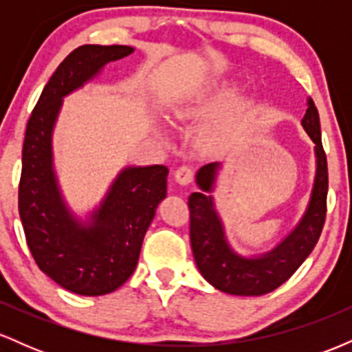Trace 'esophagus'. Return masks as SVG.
<instances>
[{"label": "esophagus", "mask_w": 352, "mask_h": 352, "mask_svg": "<svg viewBox=\"0 0 352 352\" xmlns=\"http://www.w3.org/2000/svg\"><path fill=\"white\" fill-rule=\"evenodd\" d=\"M193 179H195V168L190 167V165H182L175 170V180L180 185H187L193 182Z\"/></svg>", "instance_id": "esophagus-1"}]
</instances>
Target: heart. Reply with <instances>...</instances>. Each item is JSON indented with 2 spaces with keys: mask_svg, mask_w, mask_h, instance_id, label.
I'll return each instance as SVG.
<instances>
[{
  "mask_svg": "<svg viewBox=\"0 0 352 352\" xmlns=\"http://www.w3.org/2000/svg\"><path fill=\"white\" fill-rule=\"evenodd\" d=\"M220 139H221L220 135H215V137H212V139H210V142H212V144H217L218 140H220Z\"/></svg>",
  "mask_w": 352,
  "mask_h": 352,
  "instance_id": "heart-1",
  "label": "heart"
}]
</instances>
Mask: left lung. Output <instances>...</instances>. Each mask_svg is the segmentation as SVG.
I'll use <instances>...</instances> for the list:
<instances>
[{
    "label": "left lung",
    "instance_id": "left-lung-1",
    "mask_svg": "<svg viewBox=\"0 0 352 352\" xmlns=\"http://www.w3.org/2000/svg\"><path fill=\"white\" fill-rule=\"evenodd\" d=\"M302 127L316 144V180L308 212L292 235L281 241L273 252L261 258L238 256L225 240L221 221L213 210L212 197L193 192L188 197L190 243L201 276L220 292L238 296H260L288 281L309 256L321 236L326 221L328 197V160L321 142V125L313 99H308V111ZM218 164H208L197 173V184L204 192L212 190Z\"/></svg>",
    "mask_w": 352,
    "mask_h": 352
}]
</instances>
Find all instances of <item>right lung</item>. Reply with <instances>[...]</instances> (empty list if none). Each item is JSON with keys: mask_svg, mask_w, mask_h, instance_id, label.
Wrapping results in <instances>:
<instances>
[{"mask_svg": "<svg viewBox=\"0 0 352 352\" xmlns=\"http://www.w3.org/2000/svg\"><path fill=\"white\" fill-rule=\"evenodd\" d=\"M131 46H79L44 86L26 125L18 188L19 217L36 265L67 292L100 296L116 292L134 273L140 248L167 195L165 165L125 168L87 227L60 200L51 165V132L66 94L94 78L104 64L129 56Z\"/></svg>", "mask_w": 352, "mask_h": 352, "instance_id": "right-lung-1", "label": "right lung"}]
</instances>
